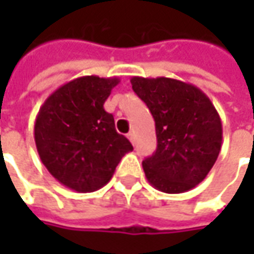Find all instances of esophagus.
Returning <instances> with one entry per match:
<instances>
[{
    "instance_id": "34e87169",
    "label": "esophagus",
    "mask_w": 254,
    "mask_h": 254,
    "mask_svg": "<svg viewBox=\"0 0 254 254\" xmlns=\"http://www.w3.org/2000/svg\"><path fill=\"white\" fill-rule=\"evenodd\" d=\"M127 137H128V140L134 144V141H135V134H134L132 131H130L128 134H127Z\"/></svg>"
}]
</instances>
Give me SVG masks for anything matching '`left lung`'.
<instances>
[{
  "label": "left lung",
  "mask_w": 254,
  "mask_h": 254,
  "mask_svg": "<svg viewBox=\"0 0 254 254\" xmlns=\"http://www.w3.org/2000/svg\"><path fill=\"white\" fill-rule=\"evenodd\" d=\"M132 90L150 109L157 150L142 161L155 190L182 193L206 178L219 155L222 122L209 97L171 77H131Z\"/></svg>",
  "instance_id": "obj_1"
}]
</instances>
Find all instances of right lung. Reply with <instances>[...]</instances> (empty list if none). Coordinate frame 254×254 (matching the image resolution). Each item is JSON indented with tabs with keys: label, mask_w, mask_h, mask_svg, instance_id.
<instances>
[{
	"label": "right lung",
	"mask_w": 254,
	"mask_h": 254,
	"mask_svg": "<svg viewBox=\"0 0 254 254\" xmlns=\"http://www.w3.org/2000/svg\"><path fill=\"white\" fill-rule=\"evenodd\" d=\"M119 77L82 76L58 87L41 106L34 127L41 161L55 180L76 192L100 190L131 142L116 131L103 104Z\"/></svg>",
	"instance_id": "right-lung-1"
}]
</instances>
